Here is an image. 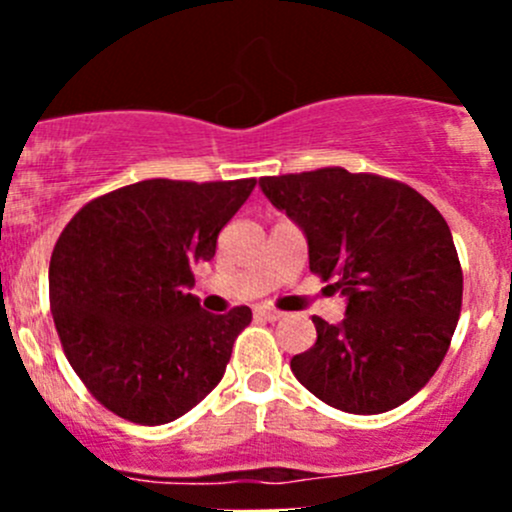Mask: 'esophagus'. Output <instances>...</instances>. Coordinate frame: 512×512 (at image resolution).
<instances>
[{
    "instance_id": "esophagus-1",
    "label": "esophagus",
    "mask_w": 512,
    "mask_h": 512,
    "mask_svg": "<svg viewBox=\"0 0 512 512\" xmlns=\"http://www.w3.org/2000/svg\"><path fill=\"white\" fill-rule=\"evenodd\" d=\"M255 317L267 319V322H277V319H282V312H277V309L267 307V304H257V307H255Z\"/></svg>"
}]
</instances>
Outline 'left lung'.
Masks as SVG:
<instances>
[{
	"label": "left lung",
	"instance_id": "left-lung-1",
	"mask_svg": "<svg viewBox=\"0 0 512 512\" xmlns=\"http://www.w3.org/2000/svg\"><path fill=\"white\" fill-rule=\"evenodd\" d=\"M262 193L302 227L309 270L347 297L339 324L289 366L347 414H384L428 384L451 347L463 272L443 215L399 180L344 168L267 175Z\"/></svg>",
	"mask_w": 512,
	"mask_h": 512
}]
</instances>
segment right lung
Segmentation results:
<instances>
[{"label":"right lung","instance_id":"add662e5","mask_svg":"<svg viewBox=\"0 0 512 512\" xmlns=\"http://www.w3.org/2000/svg\"><path fill=\"white\" fill-rule=\"evenodd\" d=\"M252 188L255 178L141 180L86 203L56 240L49 302L61 347L116 416L170 423L223 379L252 312H205L190 267L213 260Z\"/></svg>","mask_w":512,"mask_h":512}]
</instances>
